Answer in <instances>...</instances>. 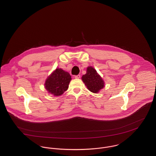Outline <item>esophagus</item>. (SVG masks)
Masks as SVG:
<instances>
[{
  "label": "esophagus",
  "instance_id": "obj_1",
  "mask_svg": "<svg viewBox=\"0 0 156 156\" xmlns=\"http://www.w3.org/2000/svg\"><path fill=\"white\" fill-rule=\"evenodd\" d=\"M74 78L75 79H80V75H77V76H74Z\"/></svg>",
  "mask_w": 156,
  "mask_h": 156
}]
</instances>
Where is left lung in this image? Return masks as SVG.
<instances>
[{
  "instance_id": "1",
  "label": "left lung",
  "mask_w": 156,
  "mask_h": 156,
  "mask_svg": "<svg viewBox=\"0 0 156 156\" xmlns=\"http://www.w3.org/2000/svg\"><path fill=\"white\" fill-rule=\"evenodd\" d=\"M82 80L88 89L93 93H98L105 87L103 79L91 66L87 67V73L82 76Z\"/></svg>"
}]
</instances>
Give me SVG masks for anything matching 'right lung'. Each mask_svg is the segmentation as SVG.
I'll return each instance as SVG.
<instances>
[{
    "instance_id": "add662e5",
    "label": "right lung",
    "mask_w": 156,
    "mask_h": 156,
    "mask_svg": "<svg viewBox=\"0 0 156 156\" xmlns=\"http://www.w3.org/2000/svg\"><path fill=\"white\" fill-rule=\"evenodd\" d=\"M71 80L70 74L61 68H57L46 79L45 89L54 96H60L66 91Z\"/></svg>"
}]
</instances>
